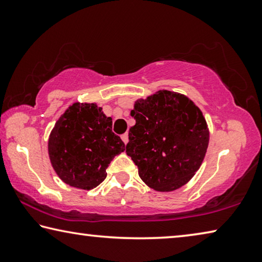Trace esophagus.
Returning <instances> with one entry per match:
<instances>
[{
    "instance_id": "obj_1",
    "label": "esophagus",
    "mask_w": 262,
    "mask_h": 262,
    "mask_svg": "<svg viewBox=\"0 0 262 262\" xmlns=\"http://www.w3.org/2000/svg\"><path fill=\"white\" fill-rule=\"evenodd\" d=\"M121 140L123 141V143L125 144L128 143V133H125V134L121 135Z\"/></svg>"
}]
</instances>
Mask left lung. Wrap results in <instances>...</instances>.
Segmentation results:
<instances>
[{"mask_svg":"<svg viewBox=\"0 0 262 262\" xmlns=\"http://www.w3.org/2000/svg\"><path fill=\"white\" fill-rule=\"evenodd\" d=\"M130 115L126 152L140 178L158 192H172L193 178L206 156L209 129L201 110L188 97L159 90L137 99Z\"/></svg>","mask_w":262,"mask_h":262,"instance_id":"8db88e82","label":"left lung"}]
</instances>
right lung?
Instances as JSON below:
<instances>
[{
  "instance_id": "right-lung-1",
  "label": "right lung",
  "mask_w": 262,
  "mask_h": 262,
  "mask_svg": "<svg viewBox=\"0 0 262 262\" xmlns=\"http://www.w3.org/2000/svg\"><path fill=\"white\" fill-rule=\"evenodd\" d=\"M125 149L112 132V118L94 103L70 105L48 139V155L56 174L67 185L86 190L103 183L108 164Z\"/></svg>"
}]
</instances>
